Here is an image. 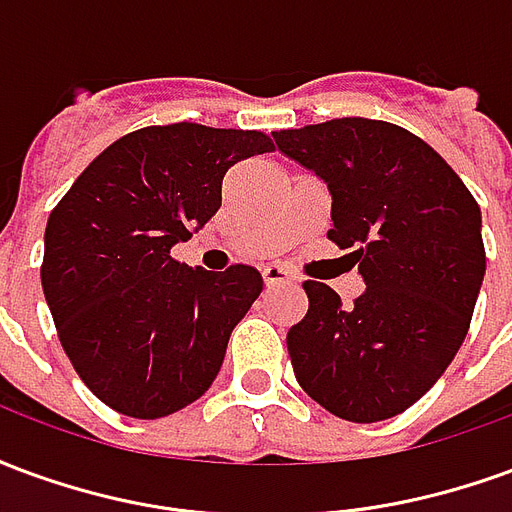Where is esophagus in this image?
I'll use <instances>...</instances> for the list:
<instances>
[{
    "label": "esophagus",
    "instance_id": "1",
    "mask_svg": "<svg viewBox=\"0 0 512 512\" xmlns=\"http://www.w3.org/2000/svg\"><path fill=\"white\" fill-rule=\"evenodd\" d=\"M263 279H266L268 288H277V285H293V274H290L288 268H282V266L263 268Z\"/></svg>",
    "mask_w": 512,
    "mask_h": 512
}]
</instances>
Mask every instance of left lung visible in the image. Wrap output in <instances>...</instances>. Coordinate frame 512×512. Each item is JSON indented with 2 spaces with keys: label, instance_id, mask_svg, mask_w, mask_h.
Instances as JSON below:
<instances>
[{
  "label": "left lung",
  "instance_id": "left-lung-1",
  "mask_svg": "<svg viewBox=\"0 0 512 512\" xmlns=\"http://www.w3.org/2000/svg\"><path fill=\"white\" fill-rule=\"evenodd\" d=\"M271 136L326 183V235L356 246L367 285L345 307L329 285L304 282L310 310L288 332L296 381L334 417H395L439 381L469 332L485 277L480 208L433 147L384 120L343 117Z\"/></svg>",
  "mask_w": 512,
  "mask_h": 512
}]
</instances>
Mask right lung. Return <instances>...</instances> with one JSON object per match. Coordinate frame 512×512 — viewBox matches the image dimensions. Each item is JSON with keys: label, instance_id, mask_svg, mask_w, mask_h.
Listing matches in <instances>:
<instances>
[{"label": "right lung", "instance_id": "obj_1", "mask_svg": "<svg viewBox=\"0 0 512 512\" xmlns=\"http://www.w3.org/2000/svg\"><path fill=\"white\" fill-rule=\"evenodd\" d=\"M274 145L260 131L147 126L106 147L46 224L43 296L73 370L136 419L208 392L263 290L252 266L189 268L169 249L222 208L227 169Z\"/></svg>", "mask_w": 512, "mask_h": 512}]
</instances>
